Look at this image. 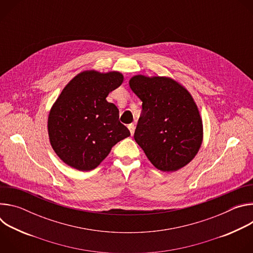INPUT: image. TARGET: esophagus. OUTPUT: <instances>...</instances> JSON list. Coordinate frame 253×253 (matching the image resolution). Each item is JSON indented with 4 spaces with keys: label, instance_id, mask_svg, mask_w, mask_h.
Returning a JSON list of instances; mask_svg holds the SVG:
<instances>
[{
    "label": "esophagus",
    "instance_id": "obj_1",
    "mask_svg": "<svg viewBox=\"0 0 253 253\" xmlns=\"http://www.w3.org/2000/svg\"><path fill=\"white\" fill-rule=\"evenodd\" d=\"M128 129H129L131 135H133V134H134V131H135V125H134V124H129V125H128Z\"/></svg>",
    "mask_w": 253,
    "mask_h": 253
}]
</instances>
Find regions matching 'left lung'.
Wrapping results in <instances>:
<instances>
[{
  "mask_svg": "<svg viewBox=\"0 0 253 253\" xmlns=\"http://www.w3.org/2000/svg\"><path fill=\"white\" fill-rule=\"evenodd\" d=\"M129 85L142 101L134 133L138 145L161 171H177L187 165L203 138L202 120L190 93L167 77L137 75Z\"/></svg>",
  "mask_w": 253,
  "mask_h": 253,
  "instance_id": "obj_1",
  "label": "left lung"
}]
</instances>
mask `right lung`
<instances>
[{
  "label": "right lung",
  "mask_w": 253,
  "mask_h": 253,
  "mask_svg": "<svg viewBox=\"0 0 253 253\" xmlns=\"http://www.w3.org/2000/svg\"><path fill=\"white\" fill-rule=\"evenodd\" d=\"M123 82L119 72L84 71L72 79L48 118L50 143L63 162L80 171L95 169L130 131L106 97Z\"/></svg>",
  "instance_id": "obj_1"
}]
</instances>
